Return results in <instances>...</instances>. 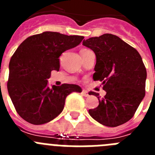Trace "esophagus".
I'll use <instances>...</instances> for the list:
<instances>
[{
    "label": "esophagus",
    "instance_id": "esophagus-1",
    "mask_svg": "<svg viewBox=\"0 0 155 155\" xmlns=\"http://www.w3.org/2000/svg\"><path fill=\"white\" fill-rule=\"evenodd\" d=\"M81 94L85 97H87L88 95H89V94H88V91H86V90H83V91H82V92H81Z\"/></svg>",
    "mask_w": 155,
    "mask_h": 155
}]
</instances>
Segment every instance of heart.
I'll return each instance as SVG.
<instances>
[{"instance_id": "obj_1", "label": "heart", "mask_w": 155, "mask_h": 155, "mask_svg": "<svg viewBox=\"0 0 155 155\" xmlns=\"http://www.w3.org/2000/svg\"><path fill=\"white\" fill-rule=\"evenodd\" d=\"M84 50H86V49H83V50H81V51H84Z\"/></svg>"}]
</instances>
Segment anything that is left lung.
I'll return each instance as SVG.
<instances>
[{
    "mask_svg": "<svg viewBox=\"0 0 155 155\" xmlns=\"http://www.w3.org/2000/svg\"><path fill=\"white\" fill-rule=\"evenodd\" d=\"M96 56L93 74L100 81L106 94H88L98 98V107L89 109L90 116L99 124L115 127L125 124L134 116L145 95L147 71L136 49L112 34L91 37L83 41Z\"/></svg>",
    "mask_w": 155,
    "mask_h": 155,
    "instance_id": "1",
    "label": "left lung"
}]
</instances>
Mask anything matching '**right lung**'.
I'll return each instance as SVG.
<instances>
[{
	"mask_svg": "<svg viewBox=\"0 0 155 155\" xmlns=\"http://www.w3.org/2000/svg\"><path fill=\"white\" fill-rule=\"evenodd\" d=\"M84 36L44 31L21 42L9 63L8 91L17 113L34 125L44 124L61 114L71 92H81L77 84L48 86L52 71L60 70L59 57L81 42Z\"/></svg>",
	"mask_w": 155,
	"mask_h": 155,
	"instance_id": "add662e5",
	"label": "right lung"
}]
</instances>
